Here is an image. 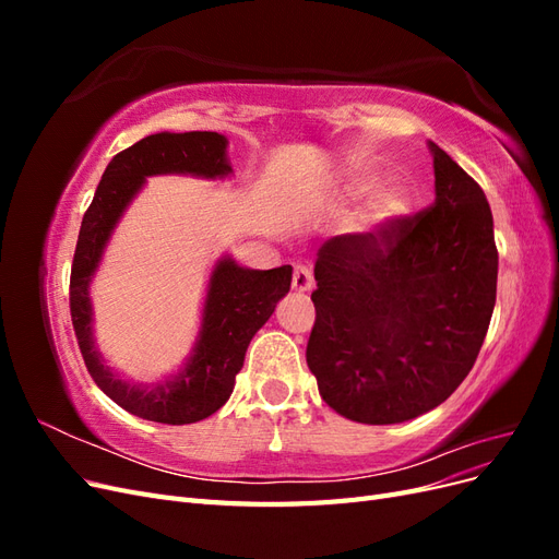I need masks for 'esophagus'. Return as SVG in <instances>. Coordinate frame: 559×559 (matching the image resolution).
<instances>
[{"mask_svg": "<svg viewBox=\"0 0 559 559\" xmlns=\"http://www.w3.org/2000/svg\"><path fill=\"white\" fill-rule=\"evenodd\" d=\"M312 286H314L312 270L306 267V265H296V270H294V292L310 294Z\"/></svg>", "mask_w": 559, "mask_h": 559, "instance_id": "obj_1", "label": "esophagus"}]
</instances>
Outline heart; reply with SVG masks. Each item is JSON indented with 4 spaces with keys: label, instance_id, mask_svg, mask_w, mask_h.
Instances as JSON below:
<instances>
[{
    "label": "heart",
    "instance_id": "heart-1",
    "mask_svg": "<svg viewBox=\"0 0 559 559\" xmlns=\"http://www.w3.org/2000/svg\"><path fill=\"white\" fill-rule=\"evenodd\" d=\"M368 194L361 212L354 218V230L359 235H382L389 228H394L403 216H408L413 195L401 179H384L376 170H352L343 186H341V200L343 202H357Z\"/></svg>",
    "mask_w": 559,
    "mask_h": 559
}]
</instances>
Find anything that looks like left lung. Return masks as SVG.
Segmentation results:
<instances>
[{
  "instance_id": "left-lung-1",
  "label": "left lung",
  "mask_w": 559,
  "mask_h": 559,
  "mask_svg": "<svg viewBox=\"0 0 559 559\" xmlns=\"http://www.w3.org/2000/svg\"><path fill=\"white\" fill-rule=\"evenodd\" d=\"M436 200L382 235L317 253L308 366L335 413L399 425L441 405L476 364L497 300L499 253L480 186L429 142Z\"/></svg>"
}]
</instances>
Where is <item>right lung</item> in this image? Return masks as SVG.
<instances>
[{"label": "right lung", "instance_id": "obj_1", "mask_svg": "<svg viewBox=\"0 0 559 559\" xmlns=\"http://www.w3.org/2000/svg\"><path fill=\"white\" fill-rule=\"evenodd\" d=\"M226 148L228 140L218 132L148 134L111 158L79 230L70 280V310L83 361L95 384L114 403L160 425H193L216 413L230 399L251 337L275 312L277 302L289 294L294 267L251 270L228 253L218 259L207 282L200 331L189 359L177 373L154 384L121 378L95 347L91 282L103 263L111 233L134 195L144 189L146 177L191 175L226 179L233 173Z\"/></svg>", "mask_w": 559, "mask_h": 559}]
</instances>
